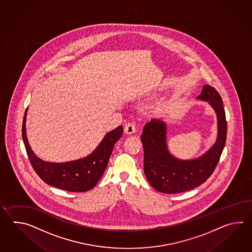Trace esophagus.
<instances>
[{
	"mask_svg": "<svg viewBox=\"0 0 252 252\" xmlns=\"http://www.w3.org/2000/svg\"><path fill=\"white\" fill-rule=\"evenodd\" d=\"M124 131L125 133L127 134H133L136 131V127H135V124H128L125 125L124 127Z\"/></svg>",
	"mask_w": 252,
	"mask_h": 252,
	"instance_id": "esophagus-1",
	"label": "esophagus"
}]
</instances>
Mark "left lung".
<instances>
[{
  "mask_svg": "<svg viewBox=\"0 0 252 252\" xmlns=\"http://www.w3.org/2000/svg\"><path fill=\"white\" fill-rule=\"evenodd\" d=\"M196 99L207 102L217 120L215 142L197 158L182 159L172 154L167 145V125L163 119H152L143 128L140 139L144 149L145 175L161 193H181L202 185L213 174L224 148L227 123L219 93L204 85Z\"/></svg>",
  "mask_w": 252,
  "mask_h": 252,
  "instance_id": "obj_1",
  "label": "left lung"
}]
</instances>
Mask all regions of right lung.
Here are the masks:
<instances>
[{
    "label": "right lung",
    "mask_w": 252,
    "mask_h": 252,
    "mask_svg": "<svg viewBox=\"0 0 252 252\" xmlns=\"http://www.w3.org/2000/svg\"><path fill=\"white\" fill-rule=\"evenodd\" d=\"M27 110L23 117L22 139L33 168L44 182L69 192H86L96 186L106 169L114 144L122 138L124 127L119 126L105 134L89 155L67 162H48L39 158L29 144L26 133Z\"/></svg>",
    "instance_id": "obj_1"
}]
</instances>
